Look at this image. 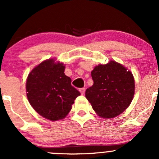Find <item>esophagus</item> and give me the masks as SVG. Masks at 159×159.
<instances>
[{"label":"esophagus","instance_id":"obj_1","mask_svg":"<svg viewBox=\"0 0 159 159\" xmlns=\"http://www.w3.org/2000/svg\"><path fill=\"white\" fill-rule=\"evenodd\" d=\"M79 91H80V93H81L83 95L84 93V92H85V88H81L79 90Z\"/></svg>","mask_w":159,"mask_h":159}]
</instances>
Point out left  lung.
I'll list each match as a JSON object with an SVG mask.
<instances>
[{"label": "left lung", "instance_id": "left-lung-1", "mask_svg": "<svg viewBox=\"0 0 159 159\" xmlns=\"http://www.w3.org/2000/svg\"><path fill=\"white\" fill-rule=\"evenodd\" d=\"M91 76L93 84L87 89L85 96L98 116L115 117L129 106L134 94V79L125 67L111 61L95 67Z\"/></svg>", "mask_w": 159, "mask_h": 159}]
</instances>
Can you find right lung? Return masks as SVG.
Here are the masks:
<instances>
[{"mask_svg":"<svg viewBox=\"0 0 159 159\" xmlns=\"http://www.w3.org/2000/svg\"><path fill=\"white\" fill-rule=\"evenodd\" d=\"M64 70L63 63L48 59L33 69L27 79L26 92L30 105L52 121L66 117L75 99L81 95L71 84L72 80Z\"/></svg>","mask_w":159,"mask_h":159,"instance_id":"obj_1","label":"right lung"}]
</instances>
